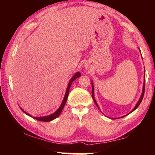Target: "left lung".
Wrapping results in <instances>:
<instances>
[{
  "label": "left lung",
  "mask_w": 155,
  "mask_h": 155,
  "mask_svg": "<svg viewBox=\"0 0 155 155\" xmlns=\"http://www.w3.org/2000/svg\"><path fill=\"white\" fill-rule=\"evenodd\" d=\"M92 98H93V100H94V103H95V104L97 105V107L99 108V107H98V104H97V101H96V100H95V99H94V86H93V83L92 82ZM144 93H145V82H144V84H143V92H142V94H141V97H140V99H139V101H137V104L135 105V107H134V109H133L132 111H131L130 113L129 114H130L131 112H133V111H135V109H137V107H138V106L140 104V103H141V101H142V100H143V96H144Z\"/></svg>",
  "instance_id": "8db88e82"
}]
</instances>
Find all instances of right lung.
<instances>
[{
  "label": "right lung",
  "instance_id": "add662e5",
  "mask_svg": "<svg viewBox=\"0 0 155 155\" xmlns=\"http://www.w3.org/2000/svg\"><path fill=\"white\" fill-rule=\"evenodd\" d=\"M81 76V74L79 72H77L75 75H73V77L71 78V80H70L69 83H68V87H67V90H66V92H65V96H64V98H63V102L61 104V105L60 106V107L58 108V110H57L56 111H55L54 114H51L49 116H43V117H33L34 118H35L36 120H41V121H45V122H48V121H51V120L55 119V118L58 117V116L60 115L61 111H62V110L63 109V107H64V106L65 104V103H66V101H67V99H68V94H69V90H70V87H71V84L72 82H73L74 80H75L76 78H79ZM22 111L24 112L25 114H26L27 115H28L29 116H31L29 114H28L27 113V112H25L24 110L22 109Z\"/></svg>",
  "mask_w": 155,
  "mask_h": 155
}]
</instances>
